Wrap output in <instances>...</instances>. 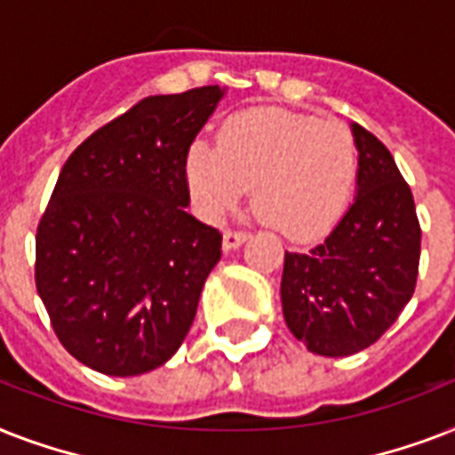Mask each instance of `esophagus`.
<instances>
[{
    "mask_svg": "<svg viewBox=\"0 0 455 455\" xmlns=\"http://www.w3.org/2000/svg\"><path fill=\"white\" fill-rule=\"evenodd\" d=\"M248 238L245 231H238V228H227L224 231V250H235L238 245H243V241Z\"/></svg>",
    "mask_w": 455,
    "mask_h": 455,
    "instance_id": "34e87169",
    "label": "esophagus"
}]
</instances>
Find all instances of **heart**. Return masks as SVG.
<instances>
[{
    "label": "heart",
    "mask_w": 455,
    "mask_h": 455,
    "mask_svg": "<svg viewBox=\"0 0 455 455\" xmlns=\"http://www.w3.org/2000/svg\"><path fill=\"white\" fill-rule=\"evenodd\" d=\"M359 172L352 132L285 108H250L221 124L217 146L186 153V181L200 212L221 217L252 186V205L291 238H316L345 212Z\"/></svg>",
    "instance_id": "heart-1"
}]
</instances>
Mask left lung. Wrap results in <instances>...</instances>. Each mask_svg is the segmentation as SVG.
<instances>
[{
	"label": "left lung",
	"instance_id": "1",
	"mask_svg": "<svg viewBox=\"0 0 455 455\" xmlns=\"http://www.w3.org/2000/svg\"><path fill=\"white\" fill-rule=\"evenodd\" d=\"M359 188L323 243L285 252L281 299L291 332L309 352L349 356L385 335L413 298L420 221L413 193L380 139L352 124Z\"/></svg>",
	"mask_w": 455,
	"mask_h": 455
}]
</instances>
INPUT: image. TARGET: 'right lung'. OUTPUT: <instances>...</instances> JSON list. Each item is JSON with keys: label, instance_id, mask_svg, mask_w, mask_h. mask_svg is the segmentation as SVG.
I'll return each instance as SVG.
<instances>
[{"label": "right lung", "instance_id": "1", "mask_svg": "<svg viewBox=\"0 0 455 455\" xmlns=\"http://www.w3.org/2000/svg\"><path fill=\"white\" fill-rule=\"evenodd\" d=\"M221 96H146L84 139L53 186L35 283L60 345L99 373L163 366L196 318L221 234L186 212V153Z\"/></svg>", "mask_w": 455, "mask_h": 455}]
</instances>
